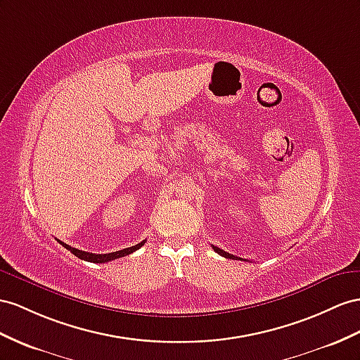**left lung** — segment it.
Segmentation results:
<instances>
[{
    "label": "left lung",
    "mask_w": 360,
    "mask_h": 360,
    "mask_svg": "<svg viewBox=\"0 0 360 360\" xmlns=\"http://www.w3.org/2000/svg\"><path fill=\"white\" fill-rule=\"evenodd\" d=\"M213 250L217 252V254H220V255H222V257H225V259H238V260H242L240 259V257H236V255H233V254H229V252H225L224 250H220V248H217V246H214L213 245Z\"/></svg>",
    "instance_id": "1"
}]
</instances>
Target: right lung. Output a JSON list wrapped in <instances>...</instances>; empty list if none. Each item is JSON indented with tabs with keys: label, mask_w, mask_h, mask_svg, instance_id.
<instances>
[{
	"label": "right lung",
	"mask_w": 360,
	"mask_h": 360,
	"mask_svg": "<svg viewBox=\"0 0 360 360\" xmlns=\"http://www.w3.org/2000/svg\"><path fill=\"white\" fill-rule=\"evenodd\" d=\"M63 248H67V250L75 254L76 257H79L80 260H86V262H91V263H108L110 260H115V259H120V257H124V255H129L135 252L136 250H140V248L146 243V240H143L141 243H138L135 246H131V248H124V250L122 251H117V252H109V254H92V252H85V251H80V250H76V248H71L70 245L63 243L60 240H58Z\"/></svg>",
	"instance_id": "right-lung-1"
}]
</instances>
